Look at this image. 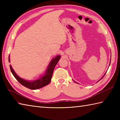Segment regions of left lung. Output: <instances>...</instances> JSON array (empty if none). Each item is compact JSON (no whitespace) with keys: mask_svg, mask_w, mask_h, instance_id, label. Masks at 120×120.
Listing matches in <instances>:
<instances>
[{"mask_svg":"<svg viewBox=\"0 0 120 120\" xmlns=\"http://www.w3.org/2000/svg\"><path fill=\"white\" fill-rule=\"evenodd\" d=\"M105 75H104V76H105ZM103 78V77H102V78ZM102 78H101V79H102Z\"/></svg>","mask_w":120,"mask_h":120,"instance_id":"8db88e82","label":"left lung"}]
</instances>
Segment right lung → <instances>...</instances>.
Returning a JSON list of instances; mask_svg holds the SVG:
<instances>
[{
    "instance_id": "1",
    "label": "right lung",
    "mask_w": 120,
    "mask_h": 120,
    "mask_svg": "<svg viewBox=\"0 0 120 120\" xmlns=\"http://www.w3.org/2000/svg\"><path fill=\"white\" fill-rule=\"evenodd\" d=\"M60 55L56 56L52 60V61L50 62V64H49V66H48L47 68V70L46 71L45 74L43 77L39 79L34 80L32 81H28L20 78L15 73L11 65H10V68L12 74L13 75L14 77L16 78V79L21 85L27 88L31 89V90H36V89L44 87V86H47L50 83L51 79H52V75L53 70H54V68H55V66L58 63L59 60H60ZM9 62H10V56H9Z\"/></svg>"
}]
</instances>
